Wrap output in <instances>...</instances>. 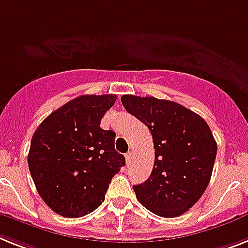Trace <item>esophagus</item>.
Segmentation results:
<instances>
[{
  "label": "esophagus",
  "mask_w": 248,
  "mask_h": 248,
  "mask_svg": "<svg viewBox=\"0 0 248 248\" xmlns=\"http://www.w3.org/2000/svg\"><path fill=\"white\" fill-rule=\"evenodd\" d=\"M132 157H133V155H132V152H128L125 155V159H126V163H130V161H132Z\"/></svg>",
  "instance_id": "34e87169"
}]
</instances>
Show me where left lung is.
Wrapping results in <instances>:
<instances>
[{"mask_svg":"<svg viewBox=\"0 0 248 248\" xmlns=\"http://www.w3.org/2000/svg\"><path fill=\"white\" fill-rule=\"evenodd\" d=\"M122 104L148 126L155 147L151 176L133 186L137 199L156 216H181L202 198L212 177L217 142L209 125L169 100L123 95Z\"/></svg>","mask_w":248,"mask_h":248,"instance_id":"1","label":"left lung"}]
</instances>
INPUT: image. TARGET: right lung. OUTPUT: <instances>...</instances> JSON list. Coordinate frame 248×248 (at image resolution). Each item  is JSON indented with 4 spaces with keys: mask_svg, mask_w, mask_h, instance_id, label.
<instances>
[{
    "mask_svg": "<svg viewBox=\"0 0 248 248\" xmlns=\"http://www.w3.org/2000/svg\"><path fill=\"white\" fill-rule=\"evenodd\" d=\"M116 95H82L53 111L38 126L28 163L36 190L59 216L79 218L105 200L114 175L125 165L115 133L100 128Z\"/></svg>",
    "mask_w": 248,
    "mask_h": 248,
    "instance_id": "add662e5",
    "label": "right lung"
}]
</instances>
